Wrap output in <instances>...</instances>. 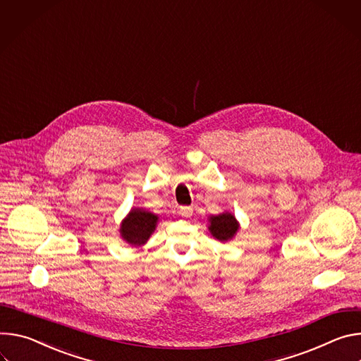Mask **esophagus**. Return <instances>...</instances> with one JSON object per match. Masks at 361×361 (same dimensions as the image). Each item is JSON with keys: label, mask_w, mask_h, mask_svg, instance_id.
<instances>
[{"label": "esophagus", "mask_w": 361, "mask_h": 361, "mask_svg": "<svg viewBox=\"0 0 361 361\" xmlns=\"http://www.w3.org/2000/svg\"><path fill=\"white\" fill-rule=\"evenodd\" d=\"M192 212H193V209H192L190 207H180V208L178 209V214L182 215V216H190Z\"/></svg>", "instance_id": "34e87169"}]
</instances>
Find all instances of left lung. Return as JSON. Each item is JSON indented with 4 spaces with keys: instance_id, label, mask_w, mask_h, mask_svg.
Listing matches in <instances>:
<instances>
[{
    "instance_id": "1",
    "label": "left lung",
    "mask_w": 361,
    "mask_h": 361,
    "mask_svg": "<svg viewBox=\"0 0 361 361\" xmlns=\"http://www.w3.org/2000/svg\"><path fill=\"white\" fill-rule=\"evenodd\" d=\"M209 221V231L216 239H219V241H228V239H231L238 231V222L232 214H221L212 216Z\"/></svg>"
}]
</instances>
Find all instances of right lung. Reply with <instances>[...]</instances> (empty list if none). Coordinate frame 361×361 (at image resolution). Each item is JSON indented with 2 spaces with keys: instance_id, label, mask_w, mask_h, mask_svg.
Wrapping results in <instances>:
<instances>
[{
  "instance_id": "obj_1",
  "label": "right lung",
  "mask_w": 361,
  "mask_h": 361,
  "mask_svg": "<svg viewBox=\"0 0 361 361\" xmlns=\"http://www.w3.org/2000/svg\"><path fill=\"white\" fill-rule=\"evenodd\" d=\"M157 222V216L152 212L133 209L129 216L123 221L120 226V233H122L125 241L132 245H142L145 244L150 233L154 231Z\"/></svg>"
}]
</instances>
